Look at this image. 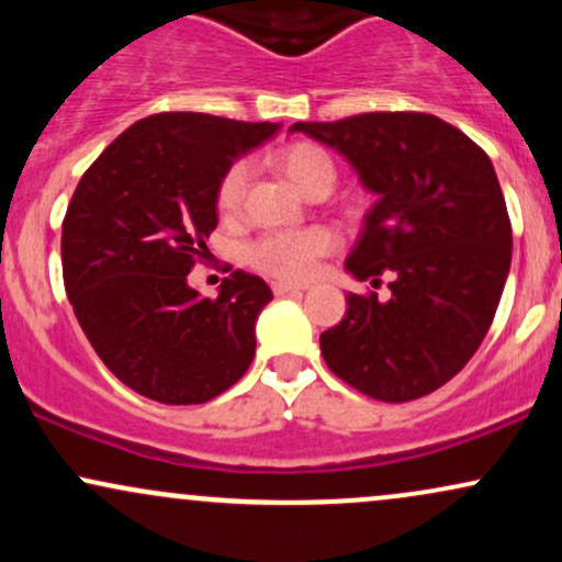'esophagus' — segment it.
<instances>
[{"label": "esophagus", "mask_w": 562, "mask_h": 562, "mask_svg": "<svg viewBox=\"0 0 562 562\" xmlns=\"http://www.w3.org/2000/svg\"><path fill=\"white\" fill-rule=\"evenodd\" d=\"M274 295H288V293H303L306 285H299V282H285V280H277L272 282Z\"/></svg>", "instance_id": "obj_1"}]
</instances>
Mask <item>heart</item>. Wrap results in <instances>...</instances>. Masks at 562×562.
I'll list each match as a JSON object with an SVG mask.
<instances>
[{"mask_svg":"<svg viewBox=\"0 0 562 562\" xmlns=\"http://www.w3.org/2000/svg\"><path fill=\"white\" fill-rule=\"evenodd\" d=\"M274 164L306 195L314 187H333L335 182L330 156L312 142H293V145L282 147ZM248 177L250 171L245 160H235L224 169L214 192L218 216L232 218L240 214ZM335 248H338V235L327 227L274 229L256 237L245 250V259L263 274L280 277V280H306L308 274H314L319 259L330 256Z\"/></svg>","mask_w":562,"mask_h":562,"instance_id":"1","label":"heart"}]
</instances>
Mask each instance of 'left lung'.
<instances>
[{"label":"left lung","instance_id":"left-lung-1","mask_svg":"<svg viewBox=\"0 0 562 562\" xmlns=\"http://www.w3.org/2000/svg\"><path fill=\"white\" fill-rule=\"evenodd\" d=\"M335 147L378 195L346 269L391 299L348 293L346 317L319 335L344 383L378 402H412L470 362L499 306L513 256L492 160L430 113H362L290 126Z\"/></svg>","mask_w":562,"mask_h":562}]
</instances>
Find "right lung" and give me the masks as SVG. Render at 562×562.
Masks as SVG:
<instances>
[{
	"label": "right lung",
	"mask_w": 562,
	"mask_h": 562,
	"mask_svg": "<svg viewBox=\"0 0 562 562\" xmlns=\"http://www.w3.org/2000/svg\"><path fill=\"white\" fill-rule=\"evenodd\" d=\"M277 128L156 113L83 171L63 218V282L97 357L139 396L205 404L254 362L267 282L235 269L216 299H198L187 274L209 259L218 177Z\"/></svg>",
	"instance_id": "right-lung-1"
}]
</instances>
